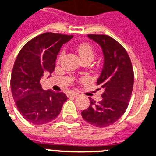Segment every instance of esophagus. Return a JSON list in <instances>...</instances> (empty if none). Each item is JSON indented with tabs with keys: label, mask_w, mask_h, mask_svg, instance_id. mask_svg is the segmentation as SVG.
Instances as JSON below:
<instances>
[{
	"label": "esophagus",
	"mask_w": 156,
	"mask_h": 156,
	"mask_svg": "<svg viewBox=\"0 0 156 156\" xmlns=\"http://www.w3.org/2000/svg\"><path fill=\"white\" fill-rule=\"evenodd\" d=\"M68 95H69V96H73V97H78V96H79V94H78V93L73 91L69 92V93H68Z\"/></svg>",
	"instance_id": "obj_1"
}]
</instances>
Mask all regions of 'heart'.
<instances>
[{"label": "heart", "instance_id": "1", "mask_svg": "<svg viewBox=\"0 0 156 156\" xmlns=\"http://www.w3.org/2000/svg\"><path fill=\"white\" fill-rule=\"evenodd\" d=\"M77 51H78V55L81 58L82 60L88 58H94V49L88 43H82V44H80L77 48Z\"/></svg>", "mask_w": 156, "mask_h": 156}]
</instances>
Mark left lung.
Returning a JSON list of instances; mask_svg holds the SVG:
<instances>
[{
    "mask_svg": "<svg viewBox=\"0 0 156 156\" xmlns=\"http://www.w3.org/2000/svg\"><path fill=\"white\" fill-rule=\"evenodd\" d=\"M102 48L104 66L97 84L104 88L98 103L89 98L90 105L82 111L83 119L96 127H107L124 115L134 85L130 58L116 40L107 35H88Z\"/></svg>",
    "mask_w": 156,
    "mask_h": 156,
    "instance_id": "left-lung-1",
    "label": "left lung"
}]
</instances>
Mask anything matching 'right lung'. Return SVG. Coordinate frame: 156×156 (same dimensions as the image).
Wrapping results in <instances>:
<instances>
[{
    "label": "right lung",
    "instance_id": "right-lung-1",
    "mask_svg": "<svg viewBox=\"0 0 156 156\" xmlns=\"http://www.w3.org/2000/svg\"><path fill=\"white\" fill-rule=\"evenodd\" d=\"M73 36L46 32L25 44L17 55L11 77V88L21 115L30 123L43 124L60 114L67 100L63 93L45 91L40 84L44 73L50 77L62 46Z\"/></svg>",
    "mask_w": 156,
    "mask_h": 156
}]
</instances>
